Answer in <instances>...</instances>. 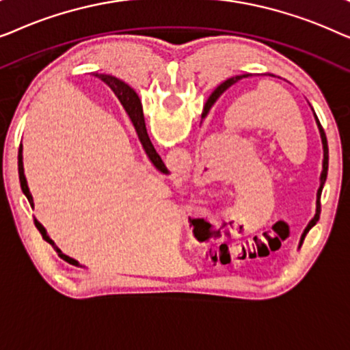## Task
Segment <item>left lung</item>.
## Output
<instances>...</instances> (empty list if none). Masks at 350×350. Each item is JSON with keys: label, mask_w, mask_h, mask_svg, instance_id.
I'll return each mask as SVG.
<instances>
[{"label": "left lung", "mask_w": 350, "mask_h": 350, "mask_svg": "<svg viewBox=\"0 0 350 350\" xmlns=\"http://www.w3.org/2000/svg\"><path fill=\"white\" fill-rule=\"evenodd\" d=\"M272 76V75H271ZM242 78H248V75H241V76H234V78H229V79H226L224 81L223 84H219L217 89L213 90L212 92V95H210L208 97V100H207V103H205V107H204V113H202V118H205L207 116V113L210 111V108L213 107V103L217 102L218 100V97L219 95H221L224 90L226 89H229L231 88L232 84H236L237 81H241ZM137 94V92H135ZM133 103H137L138 107H142L140 105V98H138V95L135 97V100H133ZM314 118H315V122H317V127H319V132H320V138H322V146H323V161H322V174H320V186H319V189H317V210H315V215H314V218L310 219V221L308 223V226H306V229H304V232H303V236H301V241H299V247L303 245V241H304V237H306V234L309 232V229L314 226L315 223L319 221V217H320V196H322V189H323V185H325V178H327V172H328V143H327V135H325V131H323V127H322V124H320V121H319V118L315 116V113H314Z\"/></svg>", "instance_id": "left-lung-1"}]
</instances>
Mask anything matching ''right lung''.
Listing matches in <instances>:
<instances>
[{
    "mask_svg": "<svg viewBox=\"0 0 350 350\" xmlns=\"http://www.w3.org/2000/svg\"><path fill=\"white\" fill-rule=\"evenodd\" d=\"M97 78H100L103 81L105 84H108L109 88H111V90L114 92V95H116L119 102H121V105L124 108H126V111L129 114V118H131V121L133 124V127H135V132L138 135V140H140L143 150H145L148 159L151 161V164L156 167L157 170L161 172V174H169V170H167V167L164 165V162H162L161 156L157 154L154 146H152V143L150 140V137H148V132H146V126H145V118H143V111H142V107H138L137 103H133V100H135L137 94L135 90H133L131 85L124 83V81L114 78V76H109V75H95ZM22 143L21 146H18V178H21V186H22V191L25 193L28 202H30V205L33 207V196L30 193V189H28V183H27V178H25V174H23V156H22ZM35 226L38 228V231L41 232L42 239H44L46 242H49L52 247H54V250L59 253V256L62 258V260H65L66 262H70V265L73 266H81L78 261L73 260V258L66 256L65 253H62V250L59 247H55V243L52 239L47 236V231L44 229V226L38 221V219L35 218Z\"/></svg>",
    "mask_w": 350,
    "mask_h": 350,
    "instance_id": "1",
    "label": "right lung"
}]
</instances>
